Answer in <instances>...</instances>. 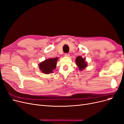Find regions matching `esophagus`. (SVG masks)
Here are the masks:
<instances>
[{
	"label": "esophagus",
	"mask_w": 124,
	"mask_h": 124,
	"mask_svg": "<svg viewBox=\"0 0 124 124\" xmlns=\"http://www.w3.org/2000/svg\"><path fill=\"white\" fill-rule=\"evenodd\" d=\"M65 55L66 57H69L70 56V54H69L66 53V54H65Z\"/></svg>",
	"instance_id": "34e87169"
}]
</instances>
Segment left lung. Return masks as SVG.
Wrapping results in <instances>:
<instances>
[{
    "instance_id": "left-lung-1",
    "label": "left lung",
    "mask_w": 124,
    "mask_h": 124,
    "mask_svg": "<svg viewBox=\"0 0 124 124\" xmlns=\"http://www.w3.org/2000/svg\"><path fill=\"white\" fill-rule=\"evenodd\" d=\"M76 62L80 70H82L87 66V63L85 61V58L83 59L80 56L76 58Z\"/></svg>"
}]
</instances>
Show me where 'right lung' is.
I'll return each instance as SVG.
<instances>
[{
	"label": "right lung",
	"mask_w": 124,
	"mask_h": 124,
	"mask_svg": "<svg viewBox=\"0 0 124 124\" xmlns=\"http://www.w3.org/2000/svg\"><path fill=\"white\" fill-rule=\"evenodd\" d=\"M58 58H51L39 64V69L43 73L48 74L51 73L56 67Z\"/></svg>",
	"instance_id": "1"
}]
</instances>
